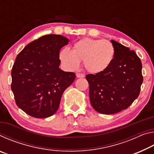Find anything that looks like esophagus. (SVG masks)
Returning a JSON list of instances; mask_svg holds the SVG:
<instances>
[{"mask_svg": "<svg viewBox=\"0 0 154 154\" xmlns=\"http://www.w3.org/2000/svg\"><path fill=\"white\" fill-rule=\"evenodd\" d=\"M76 75H77V78H82V77H84V75L82 74V73H79V72H77V73L76 74Z\"/></svg>", "mask_w": 154, "mask_h": 154, "instance_id": "1", "label": "esophagus"}]
</instances>
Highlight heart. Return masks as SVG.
<instances>
[{
  "mask_svg": "<svg viewBox=\"0 0 154 154\" xmlns=\"http://www.w3.org/2000/svg\"><path fill=\"white\" fill-rule=\"evenodd\" d=\"M116 50L110 41L83 38L72 47V51L63 48L59 53L62 64L69 71L79 66L81 60L83 66L90 73L98 74L106 71L113 62Z\"/></svg>",
  "mask_w": 154,
  "mask_h": 154,
  "instance_id": "b5f03b06",
  "label": "heart"
}]
</instances>
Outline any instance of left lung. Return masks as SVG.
Listing matches in <instances>:
<instances>
[{
  "mask_svg": "<svg viewBox=\"0 0 154 154\" xmlns=\"http://www.w3.org/2000/svg\"><path fill=\"white\" fill-rule=\"evenodd\" d=\"M116 55L107 69L85 76L90 100L98 113L114 114L126 109L139 95L143 83L142 64L133 50L111 40Z\"/></svg>",
  "mask_w": 154,
  "mask_h": 154,
  "instance_id": "obj_1",
  "label": "left lung"
}]
</instances>
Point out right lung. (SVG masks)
<instances>
[{"mask_svg":"<svg viewBox=\"0 0 154 154\" xmlns=\"http://www.w3.org/2000/svg\"><path fill=\"white\" fill-rule=\"evenodd\" d=\"M69 41L62 35H45L28 44L17 56L11 70V90L17 106L29 116H53L62 94L74 82L75 72L59 68L60 50Z\"/></svg>","mask_w":154,"mask_h":154,"instance_id":"right-lung-1","label":"right lung"}]
</instances>
